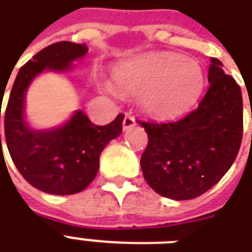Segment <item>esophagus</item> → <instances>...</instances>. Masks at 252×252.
<instances>
[{"mask_svg": "<svg viewBox=\"0 0 252 252\" xmlns=\"http://www.w3.org/2000/svg\"><path fill=\"white\" fill-rule=\"evenodd\" d=\"M135 125V119L133 115H129V114H126L125 118H123V122H122V126H123V130H127L130 127H133Z\"/></svg>", "mask_w": 252, "mask_h": 252, "instance_id": "1", "label": "esophagus"}]
</instances>
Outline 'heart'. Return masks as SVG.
I'll list each match as a JSON object with an SVG mask.
<instances>
[{
  "instance_id": "b5f03b06",
  "label": "heart",
  "mask_w": 252,
  "mask_h": 252,
  "mask_svg": "<svg viewBox=\"0 0 252 252\" xmlns=\"http://www.w3.org/2000/svg\"><path fill=\"white\" fill-rule=\"evenodd\" d=\"M205 77L197 61L175 53H158L115 69L112 87L118 94L138 96L149 115L172 118L185 112L202 92Z\"/></svg>"
}]
</instances>
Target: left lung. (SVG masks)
Returning a JSON list of instances; mask_svg holds the SVG:
<instances>
[{
  "label": "left lung",
  "mask_w": 252,
  "mask_h": 252,
  "mask_svg": "<svg viewBox=\"0 0 252 252\" xmlns=\"http://www.w3.org/2000/svg\"><path fill=\"white\" fill-rule=\"evenodd\" d=\"M209 85L198 107L174 122H142L148 145L141 156L146 183L165 198L199 197L226 174L243 138V99L235 78L212 58Z\"/></svg>",
  "instance_id": "left-lung-1"
}]
</instances>
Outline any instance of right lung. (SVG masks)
Segmentation results:
<instances>
[{"mask_svg":"<svg viewBox=\"0 0 252 252\" xmlns=\"http://www.w3.org/2000/svg\"><path fill=\"white\" fill-rule=\"evenodd\" d=\"M87 44L57 42L44 47L21 66L5 111V140L10 158L23 178L40 191L70 195L83 191L94 179L104 146L122 133L123 114L97 126L83 111L58 129L36 131L24 121L28 85L43 70L62 72L87 54Z\"/></svg>","mask_w":252,"mask_h":252,"instance_id":"obj_1","label":"right lung"}]
</instances>
